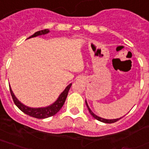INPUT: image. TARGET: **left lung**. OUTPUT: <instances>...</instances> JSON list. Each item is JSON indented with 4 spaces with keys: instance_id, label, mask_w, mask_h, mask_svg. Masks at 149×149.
Wrapping results in <instances>:
<instances>
[{
    "instance_id": "obj_1",
    "label": "left lung",
    "mask_w": 149,
    "mask_h": 149,
    "mask_svg": "<svg viewBox=\"0 0 149 149\" xmlns=\"http://www.w3.org/2000/svg\"><path fill=\"white\" fill-rule=\"evenodd\" d=\"M85 103H86V105H87V107H88V110H89L90 113L91 114V116H93L94 119L99 120V121L103 122V123H116V121H118V120H120V119L122 118L121 117V118H120V119H114V120H106V119H103V118H101V117H99V116H96L95 114H94V113L91 111V109H90V107H88V103H87V101H86V100H85Z\"/></svg>"
}]
</instances>
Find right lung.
<instances>
[{
    "label": "right lung",
    "instance_id": "add662e5",
    "mask_svg": "<svg viewBox=\"0 0 149 149\" xmlns=\"http://www.w3.org/2000/svg\"><path fill=\"white\" fill-rule=\"evenodd\" d=\"M49 32V30L48 29H43V30H40V31H38L36 33H35L33 36H31L29 38L32 37H36L37 36L40 35H44V34H46ZM72 86V84H70L69 85L67 86V88L65 89L62 93L60 94V96L58 97V100L56 101L52 104V105L49 106L47 107H42V108H31L28 107L26 106L23 105V104H21L20 102L17 99L14 94H13V91L11 88H10V91L11 96H12V98H13V100L14 102L15 105L17 106V107L19 108V110H21L22 112H23L24 113H26V115H29V116H32V117L37 118V119H45V118L50 117V116H52L54 115L57 113L58 112L61 110V108L62 107V106L64 105L65 102V100L67 98L68 94V91H69L70 88Z\"/></svg>",
    "mask_w": 149,
    "mask_h": 149
}]
</instances>
